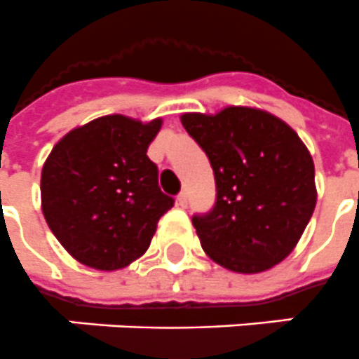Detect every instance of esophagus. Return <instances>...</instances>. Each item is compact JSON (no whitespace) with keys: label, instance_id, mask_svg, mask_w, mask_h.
<instances>
[{"label":"esophagus","instance_id":"esophagus-1","mask_svg":"<svg viewBox=\"0 0 359 359\" xmlns=\"http://www.w3.org/2000/svg\"><path fill=\"white\" fill-rule=\"evenodd\" d=\"M176 202H177V205H180V208H187L189 205V198H187V193H180L177 194V198H176Z\"/></svg>","mask_w":359,"mask_h":359}]
</instances>
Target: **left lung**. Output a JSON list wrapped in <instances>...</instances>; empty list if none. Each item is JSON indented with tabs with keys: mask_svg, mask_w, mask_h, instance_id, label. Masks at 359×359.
Instances as JSON below:
<instances>
[{
	"mask_svg": "<svg viewBox=\"0 0 359 359\" xmlns=\"http://www.w3.org/2000/svg\"><path fill=\"white\" fill-rule=\"evenodd\" d=\"M182 124L205 151L217 185L211 211L193 215L205 254L243 274L278 265L317 203L308 148L285 122L259 109L187 113Z\"/></svg>",
	"mask_w": 359,
	"mask_h": 359,
	"instance_id": "obj_1",
	"label": "left lung"
}]
</instances>
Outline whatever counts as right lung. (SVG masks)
I'll return each mask as SVG.
<instances>
[{
	"mask_svg": "<svg viewBox=\"0 0 359 359\" xmlns=\"http://www.w3.org/2000/svg\"><path fill=\"white\" fill-rule=\"evenodd\" d=\"M161 118L142 124L109 114L65 135L40 177L42 213L79 263L116 271L148 250L157 222L174 205L146 156Z\"/></svg>",
	"mask_w": 359,
	"mask_h": 359,
	"instance_id": "obj_1",
	"label": "right lung"
}]
</instances>
